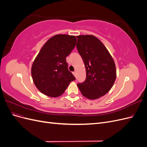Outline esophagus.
<instances>
[{
  "label": "esophagus",
  "instance_id": "1",
  "mask_svg": "<svg viewBox=\"0 0 147 147\" xmlns=\"http://www.w3.org/2000/svg\"><path fill=\"white\" fill-rule=\"evenodd\" d=\"M72 74H74V75L75 77L76 76V72H72Z\"/></svg>",
  "mask_w": 147,
  "mask_h": 147
}]
</instances>
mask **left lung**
Returning <instances> with one entry per match:
<instances>
[{
  "label": "left lung",
  "mask_w": 147,
  "mask_h": 147,
  "mask_svg": "<svg viewBox=\"0 0 147 147\" xmlns=\"http://www.w3.org/2000/svg\"><path fill=\"white\" fill-rule=\"evenodd\" d=\"M77 48L83 60L86 78L77 86L83 96L94 100L106 94L117 77L113 57L102 42L92 35L77 36Z\"/></svg>",
  "instance_id": "8db88e82"
}]
</instances>
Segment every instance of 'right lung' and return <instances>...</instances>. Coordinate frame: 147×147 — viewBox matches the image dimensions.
<instances>
[{"mask_svg":"<svg viewBox=\"0 0 147 147\" xmlns=\"http://www.w3.org/2000/svg\"><path fill=\"white\" fill-rule=\"evenodd\" d=\"M74 35L58 34L48 40L33 62L31 75L35 86L43 94L57 97L75 80L68 70L66 57L76 45Z\"/></svg>","mask_w":147,"mask_h":147,"instance_id":"obj_1","label":"right lung"}]
</instances>
